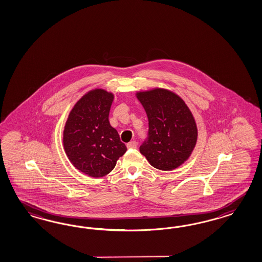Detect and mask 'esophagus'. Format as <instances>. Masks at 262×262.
<instances>
[{
  "instance_id": "34e87169",
  "label": "esophagus",
  "mask_w": 262,
  "mask_h": 262,
  "mask_svg": "<svg viewBox=\"0 0 262 262\" xmlns=\"http://www.w3.org/2000/svg\"><path fill=\"white\" fill-rule=\"evenodd\" d=\"M127 147L128 149H135L137 147V143L135 142V140H133V141L127 143Z\"/></svg>"
}]
</instances>
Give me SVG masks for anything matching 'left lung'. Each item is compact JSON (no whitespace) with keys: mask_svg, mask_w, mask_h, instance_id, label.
<instances>
[{"mask_svg":"<svg viewBox=\"0 0 262 262\" xmlns=\"http://www.w3.org/2000/svg\"><path fill=\"white\" fill-rule=\"evenodd\" d=\"M149 120L148 136L139 150L151 166L170 171L189 158L198 130L188 106L173 92L156 88L138 92Z\"/></svg>","mask_w":262,"mask_h":262,"instance_id":"8db88e82","label":"left lung"}]
</instances>
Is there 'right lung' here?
<instances>
[{
  "mask_svg": "<svg viewBox=\"0 0 262 262\" xmlns=\"http://www.w3.org/2000/svg\"><path fill=\"white\" fill-rule=\"evenodd\" d=\"M113 94L95 89L73 107L63 132L65 152L72 164L93 178L111 173L127 147L108 121Z\"/></svg>",
  "mask_w": 262,
  "mask_h": 262,
  "instance_id": "1",
  "label": "right lung"
}]
</instances>
